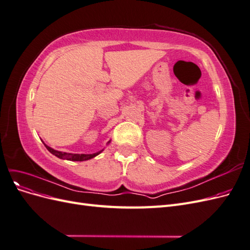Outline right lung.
<instances>
[{"mask_svg": "<svg viewBox=\"0 0 250 250\" xmlns=\"http://www.w3.org/2000/svg\"><path fill=\"white\" fill-rule=\"evenodd\" d=\"M110 141L107 143L109 144ZM44 146H46V148L50 151V152L53 154L57 156L58 158H62V160H66V161H72V162H83V161H87V160H90V158H93L95 156H97L98 154H100L103 149L101 151H98V152L96 153H93V154H76V153H66V152H62V151H57V150H54L53 148L47 146L46 144H44Z\"/></svg>", "mask_w": 250, "mask_h": 250, "instance_id": "right-lung-1", "label": "right lung"}]
</instances>
